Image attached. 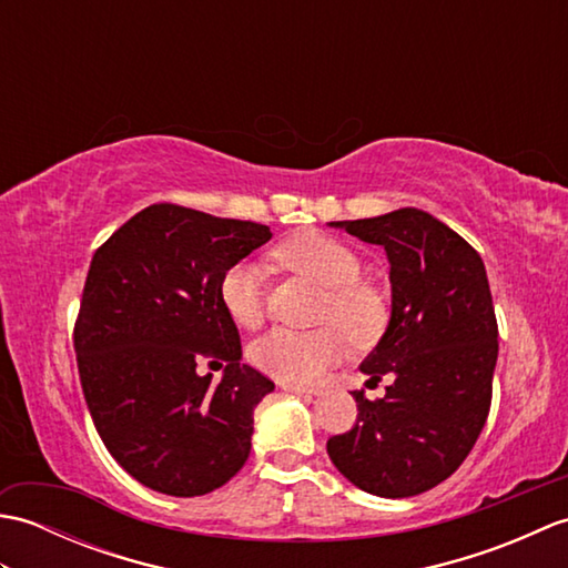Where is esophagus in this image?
I'll return each mask as SVG.
<instances>
[{
  "label": "esophagus",
  "instance_id": "esophagus-1",
  "mask_svg": "<svg viewBox=\"0 0 568 568\" xmlns=\"http://www.w3.org/2000/svg\"><path fill=\"white\" fill-rule=\"evenodd\" d=\"M285 393H295V395H305V397H317L320 388H310V385L303 383H291V381H281L277 383Z\"/></svg>",
  "mask_w": 568,
  "mask_h": 568
}]
</instances>
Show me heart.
I'll list each match as a JSON object with an SVG mask.
<instances>
[{"instance_id":"heart-1","label":"heart","mask_w":568,"mask_h":568,"mask_svg":"<svg viewBox=\"0 0 568 568\" xmlns=\"http://www.w3.org/2000/svg\"><path fill=\"white\" fill-rule=\"evenodd\" d=\"M273 256L285 268L327 287L329 293L320 315L322 322L339 323L356 344H368L383 332L388 307L376 287L358 281L364 263L344 241L310 229L277 244ZM220 297L239 327H261L265 317V277L261 265L253 261L229 265L220 281ZM338 328L333 324L310 332L277 327L251 342L248 358L253 366L281 381H317L348 352L345 331Z\"/></svg>"}]
</instances>
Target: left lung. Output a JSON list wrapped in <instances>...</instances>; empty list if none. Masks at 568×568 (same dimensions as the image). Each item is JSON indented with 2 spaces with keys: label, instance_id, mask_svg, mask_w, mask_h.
I'll use <instances>...</instances> for the list:
<instances>
[{
  "label": "left lung",
  "instance_id": "obj_1",
  "mask_svg": "<svg viewBox=\"0 0 568 568\" xmlns=\"http://www.w3.org/2000/svg\"><path fill=\"white\" fill-rule=\"evenodd\" d=\"M385 248L390 322L361 373L393 376L381 400L354 390L356 425L327 442L332 464L371 496H419L449 478L486 425L498 322L476 248L429 212L329 222Z\"/></svg>",
  "mask_w": 568,
  "mask_h": 568
}]
</instances>
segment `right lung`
Wrapping results in <instances>:
<instances>
[{"label":"right lung","instance_id":"1","mask_svg":"<svg viewBox=\"0 0 568 568\" xmlns=\"http://www.w3.org/2000/svg\"><path fill=\"white\" fill-rule=\"evenodd\" d=\"M273 234L180 204H151L94 251L75 322L94 427L129 476L175 498L212 493L246 464L253 409L275 385L241 364L220 281ZM202 363L224 365L220 384Z\"/></svg>","mask_w":568,"mask_h":568}]
</instances>
